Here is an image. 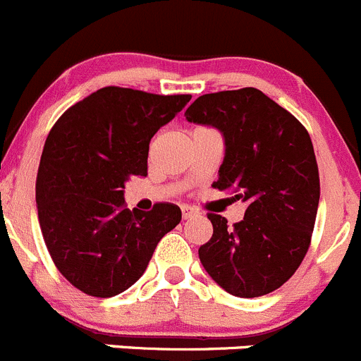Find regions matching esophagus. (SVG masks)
Listing matches in <instances>:
<instances>
[{"label": "esophagus", "instance_id": "34e87169", "mask_svg": "<svg viewBox=\"0 0 361 361\" xmlns=\"http://www.w3.org/2000/svg\"><path fill=\"white\" fill-rule=\"evenodd\" d=\"M200 214V212L196 210V208L188 207V204H183L181 207V215H183V219H190V217H196V215Z\"/></svg>", "mask_w": 361, "mask_h": 361}]
</instances>
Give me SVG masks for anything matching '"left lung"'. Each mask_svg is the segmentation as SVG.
<instances>
[{"label":"left lung","mask_w":361,"mask_h":361,"mask_svg":"<svg viewBox=\"0 0 361 361\" xmlns=\"http://www.w3.org/2000/svg\"><path fill=\"white\" fill-rule=\"evenodd\" d=\"M185 117L221 131L224 160L214 187L247 204L233 228L208 214L214 235L200 247L201 264L228 294H271L301 265L317 217L321 185L308 131L252 87L200 96Z\"/></svg>","instance_id":"1"}]
</instances>
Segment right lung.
I'll return each instance as SVG.
<instances>
[{
    "label": "right lung",
    "instance_id": "right-lung-1",
    "mask_svg": "<svg viewBox=\"0 0 361 361\" xmlns=\"http://www.w3.org/2000/svg\"><path fill=\"white\" fill-rule=\"evenodd\" d=\"M190 101L104 87L62 114L49 131L35 185L39 224L63 278L112 298L146 271L154 247L181 221L176 204L124 207V185L146 176L153 135Z\"/></svg>",
    "mask_w": 361,
    "mask_h": 361
}]
</instances>
